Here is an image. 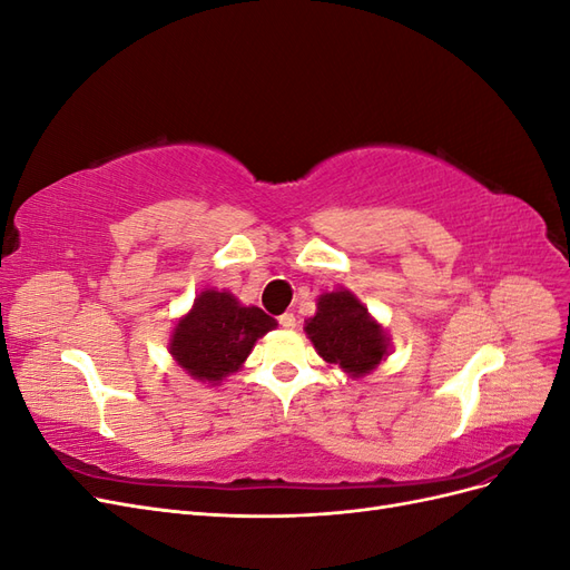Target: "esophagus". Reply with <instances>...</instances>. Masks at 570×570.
<instances>
[{"instance_id": "esophagus-1", "label": "esophagus", "mask_w": 570, "mask_h": 570, "mask_svg": "<svg viewBox=\"0 0 570 570\" xmlns=\"http://www.w3.org/2000/svg\"><path fill=\"white\" fill-rule=\"evenodd\" d=\"M278 323L283 325V327H287V331H292V327H297V316L295 314H283L281 318H278Z\"/></svg>"}]
</instances>
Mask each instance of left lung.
<instances>
[{"label":"left lung","instance_id":"8db88e82","mask_svg":"<svg viewBox=\"0 0 570 570\" xmlns=\"http://www.w3.org/2000/svg\"><path fill=\"white\" fill-rule=\"evenodd\" d=\"M306 335L327 364L358 377L381 364L387 337L352 292H327L318 299V312L306 321Z\"/></svg>","mask_w":570,"mask_h":570}]
</instances>
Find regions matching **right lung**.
Listing matches in <instances>:
<instances>
[{"label":"right lung","mask_w":570,"mask_h":570,"mask_svg":"<svg viewBox=\"0 0 570 570\" xmlns=\"http://www.w3.org/2000/svg\"><path fill=\"white\" fill-rule=\"evenodd\" d=\"M278 325L258 306H243L230 292L206 289L170 340V354L197 381L218 383L249 356L254 342Z\"/></svg>","instance_id":"obj_1"}]
</instances>
